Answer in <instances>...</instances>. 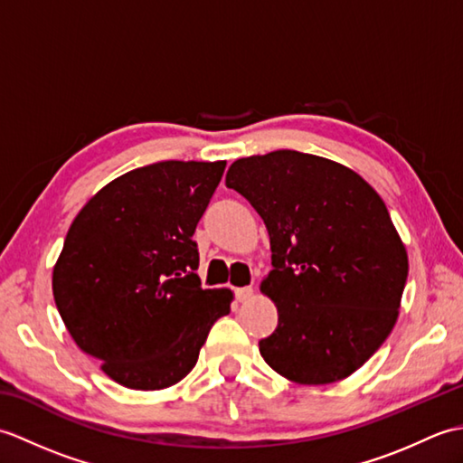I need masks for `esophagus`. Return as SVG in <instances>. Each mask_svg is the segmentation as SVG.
<instances>
[{
    "label": "esophagus",
    "instance_id": "esophagus-1",
    "mask_svg": "<svg viewBox=\"0 0 463 463\" xmlns=\"http://www.w3.org/2000/svg\"><path fill=\"white\" fill-rule=\"evenodd\" d=\"M234 297H237L239 302H247L252 298V288L250 287H242V288H234Z\"/></svg>",
    "mask_w": 463,
    "mask_h": 463
}]
</instances>
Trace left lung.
<instances>
[{
  "label": "left lung",
  "mask_w": 463,
  "mask_h": 463,
  "mask_svg": "<svg viewBox=\"0 0 463 463\" xmlns=\"http://www.w3.org/2000/svg\"><path fill=\"white\" fill-rule=\"evenodd\" d=\"M226 186L270 237L260 290L277 304L279 326L259 342L260 356L307 386L348 378L394 328L408 279L380 194L348 166L288 149L234 161Z\"/></svg>",
  "instance_id": "1"
}]
</instances>
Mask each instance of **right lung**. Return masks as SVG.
<instances>
[{
    "instance_id": "add662e5",
    "label": "right lung",
    "mask_w": 463,
    "mask_h": 463,
    "mask_svg": "<svg viewBox=\"0 0 463 463\" xmlns=\"http://www.w3.org/2000/svg\"><path fill=\"white\" fill-rule=\"evenodd\" d=\"M226 161H161L117 176L75 216L53 298L77 346L131 390L189 373L229 288H203L193 234Z\"/></svg>"
}]
</instances>
